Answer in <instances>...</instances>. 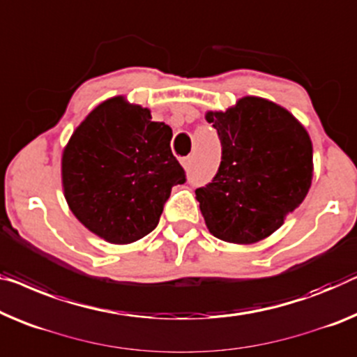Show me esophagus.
Returning <instances> with one entry per match:
<instances>
[{
  "instance_id": "34e87169",
  "label": "esophagus",
  "mask_w": 357,
  "mask_h": 357,
  "mask_svg": "<svg viewBox=\"0 0 357 357\" xmlns=\"http://www.w3.org/2000/svg\"><path fill=\"white\" fill-rule=\"evenodd\" d=\"M190 162H192V158H190V157H183V158H181V165H183L185 169L190 167Z\"/></svg>"
}]
</instances>
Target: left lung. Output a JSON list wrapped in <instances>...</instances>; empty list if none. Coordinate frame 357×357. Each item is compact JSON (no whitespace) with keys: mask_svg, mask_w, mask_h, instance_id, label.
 <instances>
[{"mask_svg":"<svg viewBox=\"0 0 357 357\" xmlns=\"http://www.w3.org/2000/svg\"><path fill=\"white\" fill-rule=\"evenodd\" d=\"M222 157L216 176L195 199L210 234L250 245L269 237L311 188L312 142L301 121L282 105L243 96L226 110H206Z\"/></svg>","mask_w":357,"mask_h":357,"instance_id":"8db88e82","label":"left lung"}]
</instances>
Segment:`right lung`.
Segmentation results:
<instances>
[{"instance_id": "1", "label": "right lung", "mask_w": 357, "mask_h": 357, "mask_svg": "<svg viewBox=\"0 0 357 357\" xmlns=\"http://www.w3.org/2000/svg\"><path fill=\"white\" fill-rule=\"evenodd\" d=\"M151 109L115 96L84 116L62 151L68 208L96 236L115 245L139 241L158 225L172 188L185 181Z\"/></svg>"}]
</instances>
